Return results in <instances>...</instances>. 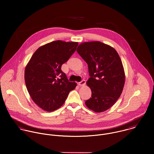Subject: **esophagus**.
Returning <instances> with one entry per match:
<instances>
[{
  "label": "esophagus",
  "instance_id": "obj_1",
  "mask_svg": "<svg viewBox=\"0 0 154 154\" xmlns=\"http://www.w3.org/2000/svg\"><path fill=\"white\" fill-rule=\"evenodd\" d=\"M78 85L80 86H83L86 85V80H82L80 82H79L78 83Z\"/></svg>",
  "mask_w": 154,
  "mask_h": 154
}]
</instances>
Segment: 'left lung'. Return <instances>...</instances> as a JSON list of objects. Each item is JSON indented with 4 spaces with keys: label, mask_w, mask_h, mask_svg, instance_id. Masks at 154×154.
Segmentation results:
<instances>
[{
    "label": "left lung",
    "mask_w": 154,
    "mask_h": 154,
    "mask_svg": "<svg viewBox=\"0 0 154 154\" xmlns=\"http://www.w3.org/2000/svg\"><path fill=\"white\" fill-rule=\"evenodd\" d=\"M77 52L88 63L90 75L87 85L92 96L85 104L94 112H103L123 92L125 73L120 57L113 48L97 41L80 44Z\"/></svg>",
    "instance_id": "8db88e82"
}]
</instances>
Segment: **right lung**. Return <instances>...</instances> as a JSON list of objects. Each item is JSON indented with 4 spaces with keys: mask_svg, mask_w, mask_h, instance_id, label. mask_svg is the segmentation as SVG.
<instances>
[{
    "mask_svg": "<svg viewBox=\"0 0 154 154\" xmlns=\"http://www.w3.org/2000/svg\"><path fill=\"white\" fill-rule=\"evenodd\" d=\"M77 42L54 41L40 46L25 69L27 89L34 102L45 111H54L64 103L77 84L68 81L62 65L74 53Z\"/></svg>",
    "mask_w": 154,
    "mask_h": 154,
    "instance_id": "1",
    "label": "right lung"
}]
</instances>
